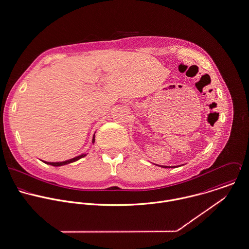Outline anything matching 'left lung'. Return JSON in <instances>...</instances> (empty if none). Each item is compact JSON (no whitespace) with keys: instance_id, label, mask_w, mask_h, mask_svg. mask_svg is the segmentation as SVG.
Instances as JSON below:
<instances>
[{"instance_id":"obj_1","label":"left lung","mask_w":249,"mask_h":249,"mask_svg":"<svg viewBox=\"0 0 249 249\" xmlns=\"http://www.w3.org/2000/svg\"><path fill=\"white\" fill-rule=\"evenodd\" d=\"M158 166H160V167H163V168H167V167H176V166H167V165H159V164H156Z\"/></svg>"}]
</instances>
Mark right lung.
I'll return each mask as SVG.
<instances>
[{
    "label": "right lung",
    "mask_w": 249,
    "mask_h": 249,
    "mask_svg": "<svg viewBox=\"0 0 249 249\" xmlns=\"http://www.w3.org/2000/svg\"><path fill=\"white\" fill-rule=\"evenodd\" d=\"M94 142H95V134H94L93 139H92V143H94ZM86 156H87V154H82V155H80V156H77V157H75V158H73V159H70V160H64V161H56V162L44 161V160H42V161H44V162L47 163V164L53 165V166H61V165H65V164L74 162V161H76V160H80V159H82V158H84V157H86Z\"/></svg>",
    "instance_id": "1"
}]
</instances>
